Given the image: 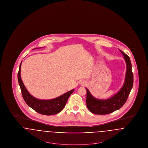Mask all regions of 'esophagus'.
<instances>
[{
	"instance_id": "1",
	"label": "esophagus",
	"mask_w": 148,
	"mask_h": 148,
	"mask_svg": "<svg viewBox=\"0 0 148 148\" xmlns=\"http://www.w3.org/2000/svg\"><path fill=\"white\" fill-rule=\"evenodd\" d=\"M80 84L83 85H84L86 84V83L85 82V81H81L80 82Z\"/></svg>"
}]
</instances>
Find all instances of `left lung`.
I'll use <instances>...</instances> for the list:
<instances>
[{
	"label": "left lung",
	"mask_w": 148,
	"mask_h": 148,
	"mask_svg": "<svg viewBox=\"0 0 148 148\" xmlns=\"http://www.w3.org/2000/svg\"><path fill=\"white\" fill-rule=\"evenodd\" d=\"M120 51L123 55L127 64V71L124 85L119 92L108 99H98L94 98L89 90L86 88V106L92 113L104 115L112 113L119 109L127 101L133 85V74L130 58L123 51Z\"/></svg>",
	"instance_id": "left-lung-1"
}]
</instances>
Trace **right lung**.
Masks as SVG:
<instances>
[{"instance_id":"right-lung-1","label":"right lung","mask_w":148,"mask_h":148,"mask_svg":"<svg viewBox=\"0 0 148 148\" xmlns=\"http://www.w3.org/2000/svg\"><path fill=\"white\" fill-rule=\"evenodd\" d=\"M21 62L18 73V80L21 87L23 98L27 105L37 113L42 115H51L60 112L64 108L68 99L73 93L74 89L53 99L40 100L35 98L29 92L21 80Z\"/></svg>"}]
</instances>
